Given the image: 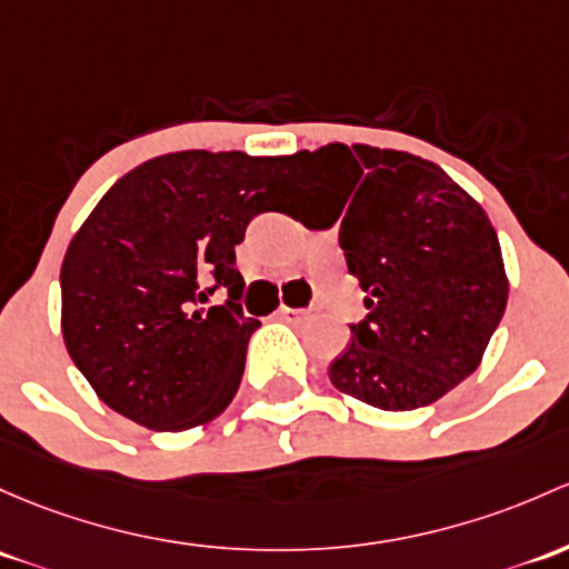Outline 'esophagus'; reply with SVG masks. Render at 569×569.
<instances>
[{
	"mask_svg": "<svg viewBox=\"0 0 569 569\" xmlns=\"http://www.w3.org/2000/svg\"><path fill=\"white\" fill-rule=\"evenodd\" d=\"M308 313H310V310L286 308V305H280V308H278V319H283V321H302V319H308Z\"/></svg>",
	"mask_w": 569,
	"mask_h": 569,
	"instance_id": "34e87169",
	"label": "esophagus"
}]
</instances>
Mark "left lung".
Wrapping results in <instances>:
<instances>
[{
    "mask_svg": "<svg viewBox=\"0 0 569 569\" xmlns=\"http://www.w3.org/2000/svg\"><path fill=\"white\" fill-rule=\"evenodd\" d=\"M308 229L340 220V250L368 316L330 365L340 392L385 411L433 403L488 349L507 308V274L486 209L430 160L365 143L297 152Z\"/></svg>",
    "mask_w": 569,
    "mask_h": 569,
    "instance_id": "obj_1",
    "label": "left lung"
}]
</instances>
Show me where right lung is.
Here are the masks:
<instances>
[{
	"instance_id": "obj_1",
	"label": "right lung",
	"mask_w": 569,
	"mask_h": 569,
	"mask_svg": "<svg viewBox=\"0 0 569 569\" xmlns=\"http://www.w3.org/2000/svg\"><path fill=\"white\" fill-rule=\"evenodd\" d=\"M302 193L295 154H160L128 171L62 261V335L106 406L188 430L231 403L259 321L242 316L234 248L250 220ZM218 288L223 306L204 309Z\"/></svg>"
}]
</instances>
